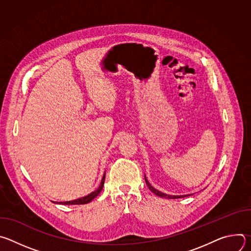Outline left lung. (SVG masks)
Here are the masks:
<instances>
[{
    "label": "left lung",
    "mask_w": 251,
    "mask_h": 251,
    "mask_svg": "<svg viewBox=\"0 0 251 251\" xmlns=\"http://www.w3.org/2000/svg\"><path fill=\"white\" fill-rule=\"evenodd\" d=\"M145 182H146V184H147V186H148V188L150 189V191L151 192H153L155 195H157V196H159V197H161V198H165V199H181V198H185V197H189V196H191V195H183V196H173V195H168V194H164V193H162V192H160V191H158V190H156L149 182H148V180H147V177H146V176H145ZM193 195V194H192Z\"/></svg>",
    "instance_id": "8db88e82"
}]
</instances>
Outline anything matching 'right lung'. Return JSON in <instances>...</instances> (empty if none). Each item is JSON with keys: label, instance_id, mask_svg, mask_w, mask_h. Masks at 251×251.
<instances>
[{"label": "right lung", "instance_id": "right-lung-1", "mask_svg": "<svg viewBox=\"0 0 251 251\" xmlns=\"http://www.w3.org/2000/svg\"><path fill=\"white\" fill-rule=\"evenodd\" d=\"M104 181H105V173L102 176V180H101V183L98 187L97 190H95L94 192L90 193L89 195L85 196V197H82V198H79L77 200H74V201H53L54 203H58V204H85V203H88L90 202L91 201H93L101 192V190L103 189V186H104Z\"/></svg>", "mask_w": 251, "mask_h": 251}]
</instances>
